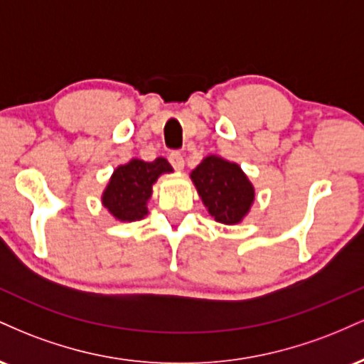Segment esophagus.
I'll return each mask as SVG.
<instances>
[{"instance_id":"34e87169","label":"esophagus","mask_w":364,"mask_h":364,"mask_svg":"<svg viewBox=\"0 0 364 364\" xmlns=\"http://www.w3.org/2000/svg\"><path fill=\"white\" fill-rule=\"evenodd\" d=\"M169 162L176 171H183V168H185V159H183V156L179 152H171Z\"/></svg>"}]
</instances>
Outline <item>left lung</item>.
<instances>
[{"mask_svg":"<svg viewBox=\"0 0 364 364\" xmlns=\"http://www.w3.org/2000/svg\"><path fill=\"white\" fill-rule=\"evenodd\" d=\"M203 205L217 223L235 225L248 215L255 186L236 162L207 156L190 174Z\"/></svg>","mask_w":364,"mask_h":364,"instance_id":"1","label":"left lung"}]
</instances>
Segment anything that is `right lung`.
Listing matches in <instances>:
<instances>
[{"mask_svg": "<svg viewBox=\"0 0 364 364\" xmlns=\"http://www.w3.org/2000/svg\"><path fill=\"white\" fill-rule=\"evenodd\" d=\"M166 173H173V168L164 157H157L152 162L132 159L112 171L109 183L102 191V205L121 223L144 219L149 214L147 203L152 196V186Z\"/></svg>", "mask_w": 364, "mask_h": 364, "instance_id": "obj_1", "label": "right lung"}]
</instances>
